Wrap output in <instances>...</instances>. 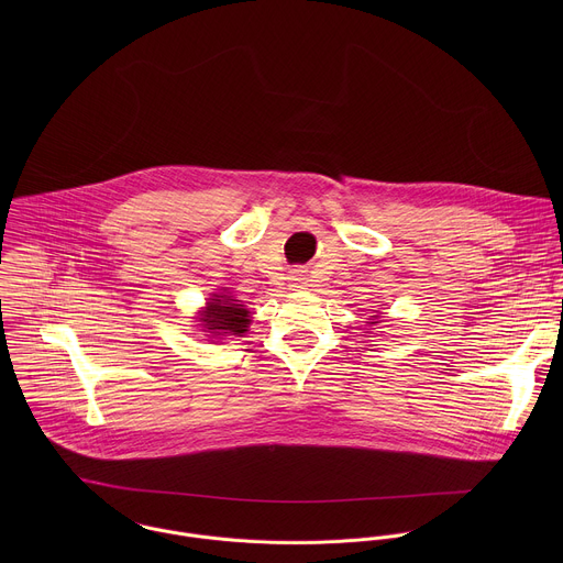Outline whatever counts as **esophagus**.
Here are the masks:
<instances>
[{"label":"esophagus","instance_id":"1","mask_svg":"<svg viewBox=\"0 0 563 563\" xmlns=\"http://www.w3.org/2000/svg\"><path fill=\"white\" fill-rule=\"evenodd\" d=\"M290 279H292L295 288H303V286H306V275H303V271H295Z\"/></svg>","mask_w":563,"mask_h":563}]
</instances>
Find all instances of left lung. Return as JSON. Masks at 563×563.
<instances>
[{
	"label": "left lung",
	"instance_id": "obj_1",
	"mask_svg": "<svg viewBox=\"0 0 563 563\" xmlns=\"http://www.w3.org/2000/svg\"><path fill=\"white\" fill-rule=\"evenodd\" d=\"M368 324H377V322H379V314H375V317H371V319H368Z\"/></svg>",
	"mask_w": 563,
	"mask_h": 563
}]
</instances>
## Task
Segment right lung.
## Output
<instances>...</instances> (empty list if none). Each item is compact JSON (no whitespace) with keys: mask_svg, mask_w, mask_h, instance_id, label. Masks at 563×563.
Returning <instances> with one entry per match:
<instances>
[{"mask_svg":"<svg viewBox=\"0 0 563 563\" xmlns=\"http://www.w3.org/2000/svg\"><path fill=\"white\" fill-rule=\"evenodd\" d=\"M199 324L201 331L214 340H223L228 335L241 338L249 331L251 312L234 295H230L228 288H223L208 299L206 308L199 312Z\"/></svg>","mask_w":563,"mask_h":563,"instance_id":"obj_1","label":"right lung"}]
</instances>
